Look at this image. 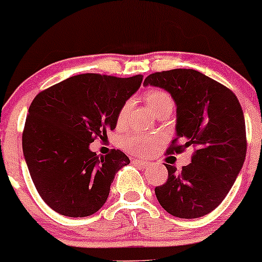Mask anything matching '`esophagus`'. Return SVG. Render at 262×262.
<instances>
[{"label":"esophagus","mask_w":262,"mask_h":262,"mask_svg":"<svg viewBox=\"0 0 262 262\" xmlns=\"http://www.w3.org/2000/svg\"><path fill=\"white\" fill-rule=\"evenodd\" d=\"M134 164H136V165H138L139 168H142V169H148L149 166L151 165L150 163L144 162V160H134Z\"/></svg>","instance_id":"34e87169"}]
</instances>
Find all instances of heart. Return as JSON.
Listing matches in <instances>:
<instances>
[{
  "instance_id": "1",
  "label": "heart",
  "mask_w": 262,
  "mask_h": 262,
  "mask_svg": "<svg viewBox=\"0 0 262 262\" xmlns=\"http://www.w3.org/2000/svg\"><path fill=\"white\" fill-rule=\"evenodd\" d=\"M144 100L153 114L162 108H173L174 104L171 97L166 92L160 91V89H149V91H146L144 94ZM126 113H128V103L123 104L122 108L118 112V125L124 123ZM157 145L158 139L155 137H143L134 134V136H129L124 139V148L126 150L136 155H140V157L150 154L157 148Z\"/></svg>"
}]
</instances>
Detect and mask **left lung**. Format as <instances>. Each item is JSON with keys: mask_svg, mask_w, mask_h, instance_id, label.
Instances as JSON below:
<instances>
[{"mask_svg": "<svg viewBox=\"0 0 262 262\" xmlns=\"http://www.w3.org/2000/svg\"><path fill=\"white\" fill-rule=\"evenodd\" d=\"M144 85L165 89L177 104V138L166 153L195 149L191 163L180 171L165 164L168 180L155 188L157 199L173 216H204L228 195L245 162L248 145L240 102L225 85L194 70L155 72Z\"/></svg>", "mask_w": 262, "mask_h": 262, "instance_id": "8db88e82", "label": "left lung"}]
</instances>
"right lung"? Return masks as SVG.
I'll return each instance as SVG.
<instances>
[{"label":"right lung","instance_id":"obj_1","mask_svg":"<svg viewBox=\"0 0 262 262\" xmlns=\"http://www.w3.org/2000/svg\"><path fill=\"white\" fill-rule=\"evenodd\" d=\"M142 80V74H78L32 100L22 148L37 191L54 211L84 217L104 205L114 175L130 160L118 149L99 158L89 144L116 128L118 112Z\"/></svg>","mask_w":262,"mask_h":262}]
</instances>
